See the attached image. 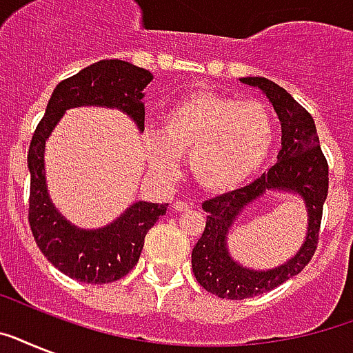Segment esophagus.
<instances>
[{"label":"esophagus","mask_w":353,"mask_h":353,"mask_svg":"<svg viewBox=\"0 0 353 353\" xmlns=\"http://www.w3.org/2000/svg\"><path fill=\"white\" fill-rule=\"evenodd\" d=\"M194 205L190 201H183V199H176L174 201V210L176 212H187V210H192Z\"/></svg>","instance_id":"esophagus-1"}]
</instances>
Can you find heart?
<instances>
[{"mask_svg": "<svg viewBox=\"0 0 353 353\" xmlns=\"http://www.w3.org/2000/svg\"><path fill=\"white\" fill-rule=\"evenodd\" d=\"M273 143V117L262 102L196 91L163 113L159 133L150 135L146 152L163 174L176 168V155H187L194 181L207 192L223 194L262 168Z\"/></svg>", "mask_w": 353, "mask_h": 353, "instance_id": "heart-1", "label": "heart"}]
</instances>
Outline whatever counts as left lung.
Listing matches in <instances>:
<instances>
[{"label": "left lung", "mask_w": 353, "mask_h": 353, "mask_svg": "<svg viewBox=\"0 0 353 353\" xmlns=\"http://www.w3.org/2000/svg\"><path fill=\"white\" fill-rule=\"evenodd\" d=\"M241 82L260 88L279 113L282 122V150L276 165L256 181L201 205L209 216L203 234L192 249L194 276L203 290L231 301L274 290L306 268L317 251L324 199L328 196V161L321 150L312 115L284 88L271 80L247 77ZM271 188L293 190L305 198L310 216L308 236L301 251L288 264L271 272H251L232 263L228 256L225 247L226 231L245 204Z\"/></svg>", "instance_id": "1"}]
</instances>
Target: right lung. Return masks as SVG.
Segmentation results:
<instances>
[{"label": "right lung", "instance_id": "right-lung-1", "mask_svg": "<svg viewBox=\"0 0 353 353\" xmlns=\"http://www.w3.org/2000/svg\"><path fill=\"white\" fill-rule=\"evenodd\" d=\"M150 80V71L122 60L93 63L57 85L46 115L30 139L27 155L30 232L36 245L54 268L85 284H108L126 276L139 262L144 236L161 216L166 214L168 203L139 201L101 231H79L58 214L47 196L43 146L63 112L84 104L119 108L137 122L139 130H144L143 90Z\"/></svg>", "mask_w": 353, "mask_h": 353}]
</instances>
